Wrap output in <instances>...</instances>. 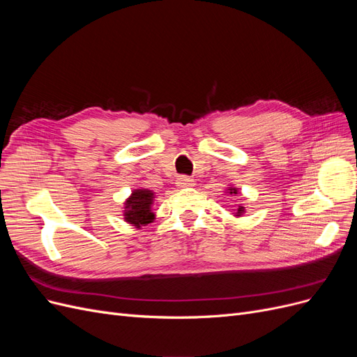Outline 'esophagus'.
Returning a JSON list of instances; mask_svg holds the SVG:
<instances>
[{
	"mask_svg": "<svg viewBox=\"0 0 357 357\" xmlns=\"http://www.w3.org/2000/svg\"><path fill=\"white\" fill-rule=\"evenodd\" d=\"M176 185L178 188H192L193 185H195V183H193V180L190 177H188V176H180L177 178V181H176Z\"/></svg>",
	"mask_w": 357,
	"mask_h": 357,
	"instance_id": "1",
	"label": "esophagus"
}]
</instances>
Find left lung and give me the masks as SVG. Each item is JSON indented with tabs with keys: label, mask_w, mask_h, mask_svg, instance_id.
I'll use <instances>...</instances> for the list:
<instances>
[{
	"label": "left lung",
	"mask_w": 357,
	"mask_h": 357,
	"mask_svg": "<svg viewBox=\"0 0 357 357\" xmlns=\"http://www.w3.org/2000/svg\"><path fill=\"white\" fill-rule=\"evenodd\" d=\"M229 190V193H235V195H236V189H228ZM244 211V207H238V210H236V215H241V213Z\"/></svg>",
	"instance_id": "8db88e82"
}]
</instances>
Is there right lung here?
<instances>
[{
    "instance_id": "add662e5",
    "label": "right lung",
    "mask_w": 357,
    "mask_h": 357,
    "mask_svg": "<svg viewBox=\"0 0 357 357\" xmlns=\"http://www.w3.org/2000/svg\"><path fill=\"white\" fill-rule=\"evenodd\" d=\"M153 202V193L147 189H137L125 204V220L139 228L142 225L153 222L155 214L150 210Z\"/></svg>"
}]
</instances>
